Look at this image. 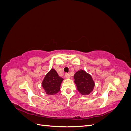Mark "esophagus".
Masks as SVG:
<instances>
[{"label":"esophagus","mask_w":131,"mask_h":131,"mask_svg":"<svg viewBox=\"0 0 131 131\" xmlns=\"http://www.w3.org/2000/svg\"><path fill=\"white\" fill-rule=\"evenodd\" d=\"M65 77L67 78H70V75H69V74L68 73H66L65 74Z\"/></svg>","instance_id":"obj_1"}]
</instances>
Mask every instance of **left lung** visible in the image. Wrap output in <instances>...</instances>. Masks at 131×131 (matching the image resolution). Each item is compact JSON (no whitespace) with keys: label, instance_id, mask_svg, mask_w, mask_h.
<instances>
[{"label":"left lung","instance_id":"left-lung-1","mask_svg":"<svg viewBox=\"0 0 131 131\" xmlns=\"http://www.w3.org/2000/svg\"><path fill=\"white\" fill-rule=\"evenodd\" d=\"M74 79L78 91L82 95H88L92 92L95 83L90 74L80 69L75 73Z\"/></svg>","mask_w":131,"mask_h":131}]
</instances>
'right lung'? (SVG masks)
Masks as SVG:
<instances>
[{"label":"right lung","instance_id":"add662e5","mask_svg":"<svg viewBox=\"0 0 131 131\" xmlns=\"http://www.w3.org/2000/svg\"><path fill=\"white\" fill-rule=\"evenodd\" d=\"M63 79L60 77L54 69L47 73L42 82L41 86L47 94L54 95L60 90Z\"/></svg>","mask_w":131,"mask_h":131}]
</instances>
